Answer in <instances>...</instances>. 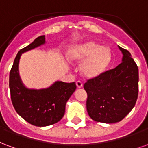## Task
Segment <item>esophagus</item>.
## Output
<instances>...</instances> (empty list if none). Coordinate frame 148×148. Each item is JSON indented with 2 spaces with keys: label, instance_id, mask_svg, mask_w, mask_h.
Here are the masks:
<instances>
[{
  "label": "esophagus",
  "instance_id": "obj_1",
  "mask_svg": "<svg viewBox=\"0 0 148 148\" xmlns=\"http://www.w3.org/2000/svg\"><path fill=\"white\" fill-rule=\"evenodd\" d=\"M76 85H77V88H82L83 86V84L82 82H80V81H77L76 82Z\"/></svg>",
  "mask_w": 148,
  "mask_h": 148
}]
</instances>
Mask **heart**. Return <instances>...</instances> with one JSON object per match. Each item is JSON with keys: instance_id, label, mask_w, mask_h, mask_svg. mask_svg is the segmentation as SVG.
Here are the masks:
<instances>
[{"instance_id": "1", "label": "heart", "mask_w": 148, "mask_h": 148, "mask_svg": "<svg viewBox=\"0 0 148 148\" xmlns=\"http://www.w3.org/2000/svg\"><path fill=\"white\" fill-rule=\"evenodd\" d=\"M71 61L83 62L81 72L86 77H95L103 74L112 62V52L108 47L95 41H86L72 46L67 53Z\"/></svg>"}]
</instances>
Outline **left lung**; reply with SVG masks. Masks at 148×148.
Returning <instances> with one entry per match:
<instances>
[{"label":"left lung","instance_id":"left-lung-1","mask_svg":"<svg viewBox=\"0 0 148 148\" xmlns=\"http://www.w3.org/2000/svg\"><path fill=\"white\" fill-rule=\"evenodd\" d=\"M119 48L123 54L122 62L84 84L88 115L98 122L110 124L121 121L138 97V66L128 50Z\"/></svg>","mask_w":148,"mask_h":148}]
</instances>
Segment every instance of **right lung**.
I'll return each instance as SVG.
<instances>
[{"instance_id":"obj_1","label":"right lung","mask_w":148,"mask_h":148,"mask_svg":"<svg viewBox=\"0 0 148 148\" xmlns=\"http://www.w3.org/2000/svg\"><path fill=\"white\" fill-rule=\"evenodd\" d=\"M45 39L44 35L40 36L18 51L9 74L11 99L15 110L25 121L39 127L51 125L62 119L66 103L77 88L75 82H56L43 89H29L24 86L18 74L20 56L22 53L45 44Z\"/></svg>"}]
</instances>
